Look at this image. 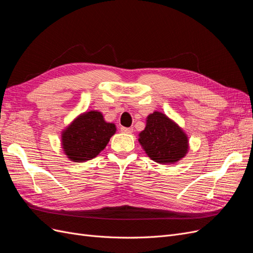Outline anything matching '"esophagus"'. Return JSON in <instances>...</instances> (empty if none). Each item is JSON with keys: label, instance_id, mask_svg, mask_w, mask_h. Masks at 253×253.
Instances as JSON below:
<instances>
[{"label": "esophagus", "instance_id": "obj_1", "mask_svg": "<svg viewBox=\"0 0 253 253\" xmlns=\"http://www.w3.org/2000/svg\"><path fill=\"white\" fill-rule=\"evenodd\" d=\"M121 131L124 133H131L133 131L132 128H127V127H121Z\"/></svg>", "mask_w": 253, "mask_h": 253}]
</instances>
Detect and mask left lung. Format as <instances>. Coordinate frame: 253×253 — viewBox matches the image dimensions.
<instances>
[{
    "label": "left lung",
    "mask_w": 253,
    "mask_h": 253,
    "mask_svg": "<svg viewBox=\"0 0 253 253\" xmlns=\"http://www.w3.org/2000/svg\"><path fill=\"white\" fill-rule=\"evenodd\" d=\"M138 142L146 154L159 164H174L189 150L188 136L184 130L160 111L150 113L146 119Z\"/></svg>",
    "instance_id": "8db88e82"
}]
</instances>
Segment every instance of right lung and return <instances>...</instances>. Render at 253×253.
Listing matches in <instances>:
<instances>
[{
  "instance_id": "add662e5",
  "label": "right lung",
  "mask_w": 253,
  "mask_h": 253,
  "mask_svg": "<svg viewBox=\"0 0 253 253\" xmlns=\"http://www.w3.org/2000/svg\"><path fill=\"white\" fill-rule=\"evenodd\" d=\"M117 127L107 123L102 112L81 113L62 131L61 144L67 158L77 163L94 159L107 146Z\"/></svg>"
}]
</instances>
